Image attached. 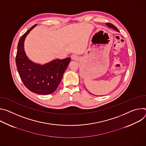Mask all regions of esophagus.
Listing matches in <instances>:
<instances>
[{"instance_id": "obj_1", "label": "esophagus", "mask_w": 146, "mask_h": 146, "mask_svg": "<svg viewBox=\"0 0 146 146\" xmlns=\"http://www.w3.org/2000/svg\"><path fill=\"white\" fill-rule=\"evenodd\" d=\"M71 58L72 60H77V59H78V57L76 55H75V54L71 55Z\"/></svg>"}]
</instances>
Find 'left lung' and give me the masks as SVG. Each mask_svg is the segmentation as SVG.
I'll return each mask as SVG.
<instances>
[{
  "label": "left lung",
  "mask_w": 146,
  "mask_h": 146,
  "mask_svg": "<svg viewBox=\"0 0 146 146\" xmlns=\"http://www.w3.org/2000/svg\"><path fill=\"white\" fill-rule=\"evenodd\" d=\"M106 25H107V27H110V28H112V29H114V30H115V31H118V32H119V30L117 29V28L115 25H113V24H111V23H106Z\"/></svg>",
  "instance_id": "8db88e82"
}]
</instances>
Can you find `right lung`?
I'll list each match as a JSON object with an SVG mask.
<instances>
[{
    "instance_id": "obj_1",
    "label": "right lung",
    "mask_w": 146,
    "mask_h": 146,
    "mask_svg": "<svg viewBox=\"0 0 146 146\" xmlns=\"http://www.w3.org/2000/svg\"><path fill=\"white\" fill-rule=\"evenodd\" d=\"M36 25L32 26L20 39L15 63L21 79L27 89L39 94H49L59 85L71 58L56 59L44 65L30 60L25 52L24 43L29 32Z\"/></svg>"
}]
</instances>
